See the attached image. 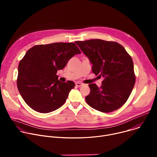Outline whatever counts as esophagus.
I'll list each match as a JSON object with an SVG mask.
<instances>
[{
  "mask_svg": "<svg viewBox=\"0 0 157 157\" xmlns=\"http://www.w3.org/2000/svg\"><path fill=\"white\" fill-rule=\"evenodd\" d=\"M82 83H81V82H76V86H78V87H80V86H82Z\"/></svg>",
  "mask_w": 157,
  "mask_h": 157,
  "instance_id": "esophagus-1",
  "label": "esophagus"
}]
</instances>
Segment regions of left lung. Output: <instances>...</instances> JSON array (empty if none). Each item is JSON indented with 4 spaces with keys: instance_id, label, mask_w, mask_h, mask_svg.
Instances as JSON below:
<instances>
[{
    "instance_id": "left-lung-1",
    "label": "left lung",
    "mask_w": 157,
    "mask_h": 157,
    "mask_svg": "<svg viewBox=\"0 0 157 157\" xmlns=\"http://www.w3.org/2000/svg\"><path fill=\"white\" fill-rule=\"evenodd\" d=\"M75 43L93 64V73L104 78L100 87L89 84L91 91L86 97L87 104L102 113L119 109L136 82L131 56L117 42L93 39Z\"/></svg>"
}]
</instances>
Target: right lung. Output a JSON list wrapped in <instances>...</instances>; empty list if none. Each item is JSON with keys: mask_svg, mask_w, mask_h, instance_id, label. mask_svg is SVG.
<instances>
[{"mask_svg": "<svg viewBox=\"0 0 157 157\" xmlns=\"http://www.w3.org/2000/svg\"><path fill=\"white\" fill-rule=\"evenodd\" d=\"M81 52L74 43H54L29 49L18 67L17 87L26 104L40 113H48L61 107L74 82H63L56 74Z\"/></svg>", "mask_w": 157, "mask_h": 157, "instance_id": "add662e5", "label": "right lung"}]
</instances>
